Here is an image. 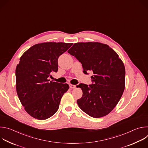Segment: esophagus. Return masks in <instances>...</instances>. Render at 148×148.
Wrapping results in <instances>:
<instances>
[{
	"label": "esophagus",
	"instance_id": "obj_1",
	"mask_svg": "<svg viewBox=\"0 0 148 148\" xmlns=\"http://www.w3.org/2000/svg\"><path fill=\"white\" fill-rule=\"evenodd\" d=\"M70 88H75L76 87V86L75 85H73V84H70Z\"/></svg>",
	"mask_w": 148,
	"mask_h": 148
}]
</instances>
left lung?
Masks as SVG:
<instances>
[{"mask_svg":"<svg viewBox=\"0 0 148 148\" xmlns=\"http://www.w3.org/2000/svg\"><path fill=\"white\" fill-rule=\"evenodd\" d=\"M68 53L82 64L83 72L92 71V84H79L82 91L77 100L79 107L93 118L108 115L115 107L125 89V69L118 54L108 45L98 42L74 44Z\"/></svg>","mask_w":148,"mask_h":148,"instance_id":"left-lung-1","label":"left lung"}]
</instances>
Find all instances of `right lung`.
<instances>
[{
  "label": "right lung",
  "mask_w": 148,
  "mask_h": 148,
  "mask_svg": "<svg viewBox=\"0 0 148 148\" xmlns=\"http://www.w3.org/2000/svg\"><path fill=\"white\" fill-rule=\"evenodd\" d=\"M73 43L48 42L29 49L16 69V91L25 111L32 117L45 120L58 110L61 99L67 91V84L49 79L58 71V58Z\"/></svg>",
  "instance_id": "obj_1"
}]
</instances>
